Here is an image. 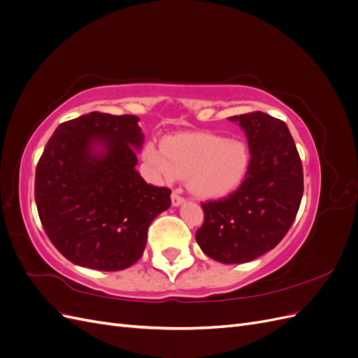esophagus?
Listing matches in <instances>:
<instances>
[{
    "label": "esophagus",
    "mask_w": 358,
    "mask_h": 358,
    "mask_svg": "<svg viewBox=\"0 0 358 358\" xmlns=\"http://www.w3.org/2000/svg\"><path fill=\"white\" fill-rule=\"evenodd\" d=\"M183 203V197L180 196V194L178 191H175L171 194V204L175 206V208H178V206H180Z\"/></svg>",
    "instance_id": "esophagus-1"
}]
</instances>
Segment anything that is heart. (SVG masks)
I'll list each match as a JSON object with an SVG mask.
<instances>
[{"instance_id": "1", "label": "heart", "mask_w": 358, "mask_h": 358, "mask_svg": "<svg viewBox=\"0 0 358 358\" xmlns=\"http://www.w3.org/2000/svg\"><path fill=\"white\" fill-rule=\"evenodd\" d=\"M143 161L158 180L187 178L188 188L201 199H221L241 185L249 167V152L237 138L212 133L167 137L162 148L146 143Z\"/></svg>"}]
</instances>
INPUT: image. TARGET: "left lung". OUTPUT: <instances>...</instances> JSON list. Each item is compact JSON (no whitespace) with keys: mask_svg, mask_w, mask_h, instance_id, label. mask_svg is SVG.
Returning a JSON list of instances; mask_svg holds the SVG:
<instances>
[{"mask_svg":"<svg viewBox=\"0 0 358 358\" xmlns=\"http://www.w3.org/2000/svg\"><path fill=\"white\" fill-rule=\"evenodd\" d=\"M243 129L251 161L245 180L227 199L203 203L196 239L224 264L248 263L273 249L294 222L303 196V167L285 122L263 112L229 117Z\"/></svg>","mask_w":358,"mask_h":358,"instance_id":"1","label":"left lung"}]
</instances>
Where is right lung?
Returning <instances> with one entry per match:
<instances>
[{
    "mask_svg": "<svg viewBox=\"0 0 358 358\" xmlns=\"http://www.w3.org/2000/svg\"><path fill=\"white\" fill-rule=\"evenodd\" d=\"M140 119L91 112L61 124L36 169V204L50 242L71 263L103 272L133 266L169 188L136 170Z\"/></svg>",
    "mask_w": 358,
    "mask_h": 358,
    "instance_id": "right-lung-1",
    "label": "right lung"
}]
</instances>
